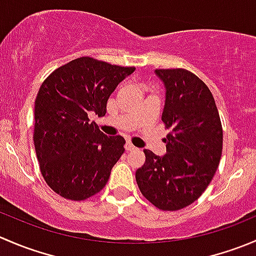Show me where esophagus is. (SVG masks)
Segmentation results:
<instances>
[{"mask_svg":"<svg viewBox=\"0 0 256 256\" xmlns=\"http://www.w3.org/2000/svg\"><path fill=\"white\" fill-rule=\"evenodd\" d=\"M126 150H128V151H134V150H136V147L131 142H128L126 144Z\"/></svg>","mask_w":256,"mask_h":256,"instance_id":"1","label":"esophagus"}]
</instances>
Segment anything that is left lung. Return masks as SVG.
I'll return each instance as SVG.
<instances>
[{
	"label": "left lung",
	"instance_id": "obj_1",
	"mask_svg": "<svg viewBox=\"0 0 256 256\" xmlns=\"http://www.w3.org/2000/svg\"><path fill=\"white\" fill-rule=\"evenodd\" d=\"M166 88L162 112L166 154L144 150L146 161L136 182L161 210H180L202 196L213 180L223 150V128L216 102L204 82L187 69H156Z\"/></svg>",
	"mask_w": 256,
	"mask_h": 256
}]
</instances>
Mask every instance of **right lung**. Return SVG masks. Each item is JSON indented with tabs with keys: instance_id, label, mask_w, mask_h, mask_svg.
Segmentation results:
<instances>
[{
	"instance_id": "1",
	"label": "right lung",
	"mask_w": 256,
	"mask_h": 256,
	"mask_svg": "<svg viewBox=\"0 0 256 256\" xmlns=\"http://www.w3.org/2000/svg\"><path fill=\"white\" fill-rule=\"evenodd\" d=\"M134 70L80 56L56 68L40 85L33 141L40 174L60 197L84 200L109 180L125 151V138L104 135L89 115L104 116L112 92Z\"/></svg>"
}]
</instances>
